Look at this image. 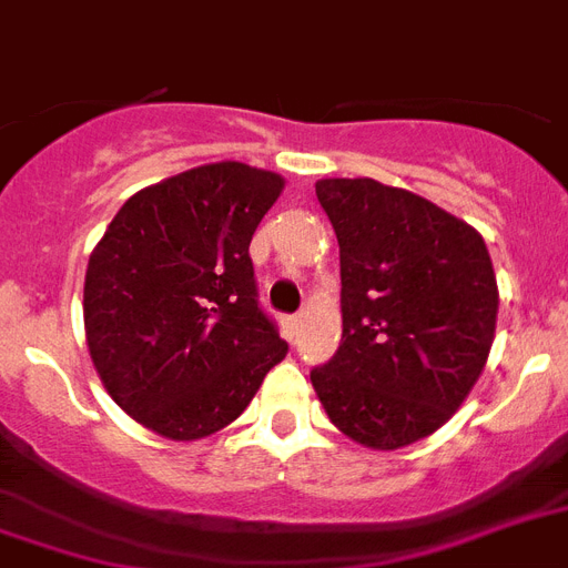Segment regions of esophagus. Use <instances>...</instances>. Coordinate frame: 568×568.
Wrapping results in <instances>:
<instances>
[{
  "instance_id": "obj_1",
  "label": "esophagus",
  "mask_w": 568,
  "mask_h": 568,
  "mask_svg": "<svg viewBox=\"0 0 568 568\" xmlns=\"http://www.w3.org/2000/svg\"><path fill=\"white\" fill-rule=\"evenodd\" d=\"M283 326H285V335H288V338H297V332H300V317L297 315L285 317Z\"/></svg>"
}]
</instances>
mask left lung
<instances>
[{
	"instance_id": "8db88e82",
	"label": "left lung",
	"mask_w": 568,
	"mask_h": 568,
	"mask_svg": "<svg viewBox=\"0 0 568 568\" xmlns=\"http://www.w3.org/2000/svg\"><path fill=\"white\" fill-rule=\"evenodd\" d=\"M341 251V344L312 367L347 437L399 449L440 428L490 353L499 292L476 230L371 178L317 180Z\"/></svg>"
}]
</instances>
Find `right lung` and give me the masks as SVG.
I'll return each mask as SVG.
<instances>
[{
  "label": "right lung",
  "instance_id": "obj_1",
  "mask_svg": "<svg viewBox=\"0 0 568 568\" xmlns=\"http://www.w3.org/2000/svg\"><path fill=\"white\" fill-rule=\"evenodd\" d=\"M283 178L197 165L124 201L92 251L87 347L136 423L197 440L239 417L288 344L260 306L251 239Z\"/></svg>",
  "mask_w": 568,
  "mask_h": 568
}]
</instances>
